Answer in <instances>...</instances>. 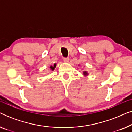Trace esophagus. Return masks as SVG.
I'll list each match as a JSON object with an SVG mask.
<instances>
[{"mask_svg": "<svg viewBox=\"0 0 132 132\" xmlns=\"http://www.w3.org/2000/svg\"><path fill=\"white\" fill-rule=\"evenodd\" d=\"M63 60H64L65 62H68V61H69V58H68V57H64Z\"/></svg>", "mask_w": 132, "mask_h": 132, "instance_id": "obj_1", "label": "esophagus"}]
</instances>
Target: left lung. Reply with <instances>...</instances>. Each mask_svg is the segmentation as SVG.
Wrapping results in <instances>:
<instances>
[{
	"label": "left lung",
	"instance_id": "obj_1",
	"mask_svg": "<svg viewBox=\"0 0 132 132\" xmlns=\"http://www.w3.org/2000/svg\"><path fill=\"white\" fill-rule=\"evenodd\" d=\"M84 74L85 75H88V73H87V72H86V71H84Z\"/></svg>",
	"mask_w": 132,
	"mask_h": 132
}]
</instances>
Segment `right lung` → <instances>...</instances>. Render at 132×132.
<instances>
[{
	"mask_svg": "<svg viewBox=\"0 0 132 132\" xmlns=\"http://www.w3.org/2000/svg\"><path fill=\"white\" fill-rule=\"evenodd\" d=\"M56 66V64H54V66H50V68H51V70H52V71H53V70H54V69H55Z\"/></svg>",
	"mask_w": 132,
	"mask_h": 132,
	"instance_id": "add662e5",
	"label": "right lung"
}]
</instances>
